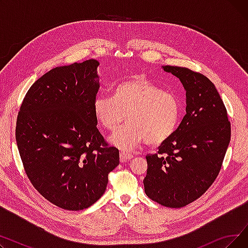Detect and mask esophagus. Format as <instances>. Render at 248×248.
Instances as JSON below:
<instances>
[{"label": "esophagus", "mask_w": 248, "mask_h": 248, "mask_svg": "<svg viewBox=\"0 0 248 248\" xmlns=\"http://www.w3.org/2000/svg\"><path fill=\"white\" fill-rule=\"evenodd\" d=\"M120 158H121L122 162H127V161H131L134 158V155L132 154L126 153L124 151H122L120 153Z\"/></svg>", "instance_id": "esophagus-1"}]
</instances>
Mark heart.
I'll return each instance as SVG.
<instances>
[{
    "label": "heart",
    "instance_id": "1",
    "mask_svg": "<svg viewBox=\"0 0 248 248\" xmlns=\"http://www.w3.org/2000/svg\"><path fill=\"white\" fill-rule=\"evenodd\" d=\"M93 114L108 132L116 131L110 141L123 150H133L142 142L160 146L170 139L179 125L181 104L178 97L144 76H134L120 82L111 96L99 94L93 101Z\"/></svg>",
    "mask_w": 248,
    "mask_h": 248
}]
</instances>
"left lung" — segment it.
Listing matches in <instances>:
<instances>
[{
	"instance_id": "left-lung-1",
	"label": "left lung",
	"mask_w": 248,
	"mask_h": 248,
	"mask_svg": "<svg viewBox=\"0 0 248 248\" xmlns=\"http://www.w3.org/2000/svg\"><path fill=\"white\" fill-rule=\"evenodd\" d=\"M178 77L186 90V114L174 135L148 155L144 187L159 204L184 207L208 190L217 178L226 154L231 128L215 85L185 67L162 66Z\"/></svg>"
}]
</instances>
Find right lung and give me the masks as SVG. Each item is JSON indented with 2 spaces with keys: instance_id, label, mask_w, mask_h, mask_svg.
<instances>
[{
  "instance_id": "add662e5",
  "label": "right lung",
  "mask_w": 248,
  "mask_h": 248,
  "mask_svg": "<svg viewBox=\"0 0 248 248\" xmlns=\"http://www.w3.org/2000/svg\"><path fill=\"white\" fill-rule=\"evenodd\" d=\"M99 62L51 69L30 87L17 119L16 140L25 172L49 202L79 211L106 192L120 153L96 127L93 101Z\"/></svg>"
}]
</instances>
